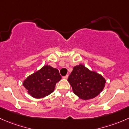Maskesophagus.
<instances>
[{
  "mask_svg": "<svg viewBox=\"0 0 129 129\" xmlns=\"http://www.w3.org/2000/svg\"><path fill=\"white\" fill-rule=\"evenodd\" d=\"M68 78V75H66V76H63V79H67Z\"/></svg>",
  "mask_w": 129,
  "mask_h": 129,
  "instance_id": "obj_1",
  "label": "esophagus"
}]
</instances>
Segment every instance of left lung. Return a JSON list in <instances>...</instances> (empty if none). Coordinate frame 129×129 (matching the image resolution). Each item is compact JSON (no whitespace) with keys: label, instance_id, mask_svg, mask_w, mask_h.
<instances>
[{"label":"left lung","instance_id":"obj_1","mask_svg":"<svg viewBox=\"0 0 129 129\" xmlns=\"http://www.w3.org/2000/svg\"><path fill=\"white\" fill-rule=\"evenodd\" d=\"M68 81L77 96L83 100H88L93 99L102 92L106 79L100 74L80 64L73 68Z\"/></svg>","mask_w":129,"mask_h":129}]
</instances>
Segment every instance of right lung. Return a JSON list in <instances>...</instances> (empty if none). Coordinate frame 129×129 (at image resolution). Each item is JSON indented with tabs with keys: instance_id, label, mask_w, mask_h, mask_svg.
<instances>
[{
	"instance_id": "obj_1",
	"label": "right lung",
	"mask_w": 129,
	"mask_h": 129,
	"mask_svg": "<svg viewBox=\"0 0 129 129\" xmlns=\"http://www.w3.org/2000/svg\"><path fill=\"white\" fill-rule=\"evenodd\" d=\"M61 76L57 69L45 65L23 81V86L31 97L40 99L48 95L55 90Z\"/></svg>"
}]
</instances>
